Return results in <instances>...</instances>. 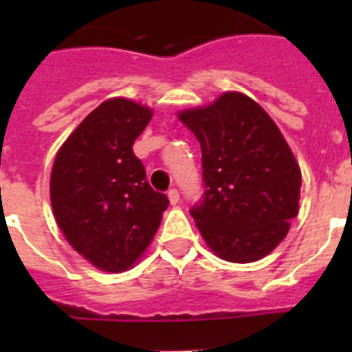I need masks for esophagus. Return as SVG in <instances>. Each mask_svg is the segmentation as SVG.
<instances>
[{"label":"esophagus","instance_id":"esophagus-1","mask_svg":"<svg viewBox=\"0 0 352 352\" xmlns=\"http://www.w3.org/2000/svg\"><path fill=\"white\" fill-rule=\"evenodd\" d=\"M166 196H168L170 204H177V202L180 201V194H179V190H177V189H170Z\"/></svg>","mask_w":352,"mask_h":352}]
</instances>
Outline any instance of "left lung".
<instances>
[{"label":"left lung","mask_w":352,"mask_h":352,"mask_svg":"<svg viewBox=\"0 0 352 352\" xmlns=\"http://www.w3.org/2000/svg\"><path fill=\"white\" fill-rule=\"evenodd\" d=\"M179 119L201 144L204 194L190 216L208 247L239 264L271 254L296 218L301 187L300 165L274 120L239 91Z\"/></svg>","instance_id":"1"}]
</instances>
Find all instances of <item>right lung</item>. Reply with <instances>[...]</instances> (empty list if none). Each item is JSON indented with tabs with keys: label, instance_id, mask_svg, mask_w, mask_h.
Returning <instances> with one entry per match:
<instances>
[{
	"label": "right lung",
	"instance_id": "1",
	"mask_svg": "<svg viewBox=\"0 0 352 352\" xmlns=\"http://www.w3.org/2000/svg\"><path fill=\"white\" fill-rule=\"evenodd\" d=\"M153 117L110 98L71 133L51 173V204L71 247L105 272L127 271L153 240L168 197L151 189L133 151Z\"/></svg>",
	"mask_w": 352,
	"mask_h": 352
}]
</instances>
